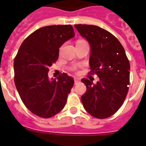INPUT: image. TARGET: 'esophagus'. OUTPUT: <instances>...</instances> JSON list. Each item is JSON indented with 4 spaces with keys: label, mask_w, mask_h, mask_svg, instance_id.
<instances>
[{
    "label": "esophagus",
    "mask_w": 146,
    "mask_h": 146,
    "mask_svg": "<svg viewBox=\"0 0 146 146\" xmlns=\"http://www.w3.org/2000/svg\"><path fill=\"white\" fill-rule=\"evenodd\" d=\"M79 82H80V80L78 79V78H75V79H74V84L77 85V83H79Z\"/></svg>",
    "instance_id": "1"
}]
</instances>
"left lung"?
Here are the masks:
<instances>
[{
  "mask_svg": "<svg viewBox=\"0 0 146 146\" xmlns=\"http://www.w3.org/2000/svg\"><path fill=\"white\" fill-rule=\"evenodd\" d=\"M91 47L90 74H96V84L82 79L86 92L81 96L85 110L96 118L113 115L122 106L129 85V61L123 46L116 37L100 27L74 25Z\"/></svg>",
  "mask_w": 146,
  "mask_h": 146,
  "instance_id": "8db88e82",
  "label": "left lung"
}]
</instances>
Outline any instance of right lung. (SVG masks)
<instances>
[{
    "label": "right lung",
    "instance_id": "1",
    "mask_svg": "<svg viewBox=\"0 0 146 146\" xmlns=\"http://www.w3.org/2000/svg\"><path fill=\"white\" fill-rule=\"evenodd\" d=\"M74 36L71 25L42 27L18 50L14 60L15 86L25 107L37 116L51 118L65 106L74 80L66 73L50 79L49 67L58 58L63 44Z\"/></svg>",
    "mask_w": 146,
    "mask_h": 146
}]
</instances>
